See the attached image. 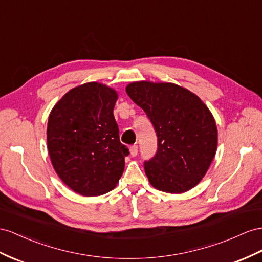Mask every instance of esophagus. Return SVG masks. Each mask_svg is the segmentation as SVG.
<instances>
[{
  "label": "esophagus",
  "instance_id": "34e87169",
  "mask_svg": "<svg viewBox=\"0 0 262 262\" xmlns=\"http://www.w3.org/2000/svg\"><path fill=\"white\" fill-rule=\"evenodd\" d=\"M129 152H130V155L133 156V157H135V156H137V154H138V147L137 146H130L129 147Z\"/></svg>",
  "mask_w": 262,
  "mask_h": 262
}]
</instances>
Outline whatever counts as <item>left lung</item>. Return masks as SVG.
Here are the masks:
<instances>
[{
	"instance_id": "8db88e82",
	"label": "left lung",
	"mask_w": 262,
	"mask_h": 262,
	"mask_svg": "<svg viewBox=\"0 0 262 262\" xmlns=\"http://www.w3.org/2000/svg\"><path fill=\"white\" fill-rule=\"evenodd\" d=\"M126 93L144 110L158 137L156 156L145 163L150 185L168 193L196 187L217 151L218 129L209 108L173 83L138 80L127 85Z\"/></svg>"
}]
</instances>
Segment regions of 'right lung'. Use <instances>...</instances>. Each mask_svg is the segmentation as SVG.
Segmentation results:
<instances>
[{
	"label": "right lung",
	"instance_id": "1",
	"mask_svg": "<svg viewBox=\"0 0 262 262\" xmlns=\"http://www.w3.org/2000/svg\"><path fill=\"white\" fill-rule=\"evenodd\" d=\"M113 87L89 82L70 90L53 107L46 142L53 168L70 188L85 197L115 188L128 148L119 140Z\"/></svg>",
	"mask_w": 262,
	"mask_h": 262
}]
</instances>
